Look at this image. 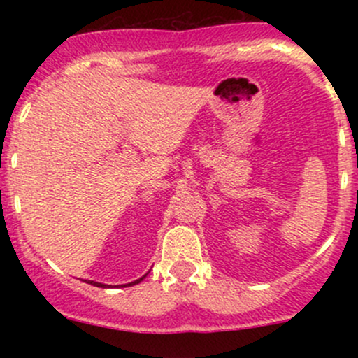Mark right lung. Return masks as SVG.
Masks as SVG:
<instances>
[{
  "mask_svg": "<svg viewBox=\"0 0 358 358\" xmlns=\"http://www.w3.org/2000/svg\"><path fill=\"white\" fill-rule=\"evenodd\" d=\"M143 279H145V276H143L141 279H138V281H134V282H129V285H124V286H133V285H138L139 281H143ZM90 285H94V286H99V287H104L106 285H101V282H94V281H89Z\"/></svg>",
  "mask_w": 358,
  "mask_h": 358,
  "instance_id": "1",
  "label": "right lung"
}]
</instances>
